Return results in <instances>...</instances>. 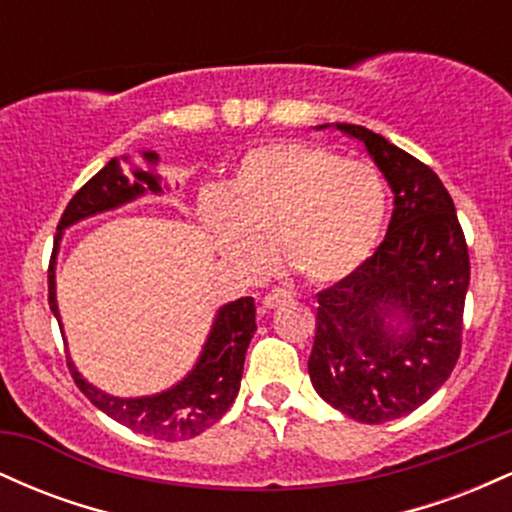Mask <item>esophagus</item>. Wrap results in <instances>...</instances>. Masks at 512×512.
<instances>
[{"instance_id":"obj_1","label":"esophagus","mask_w":512,"mask_h":512,"mask_svg":"<svg viewBox=\"0 0 512 512\" xmlns=\"http://www.w3.org/2000/svg\"><path fill=\"white\" fill-rule=\"evenodd\" d=\"M289 301H291V293L289 291L274 289V291H269L267 296L262 298V308L264 310H274V308H279V305H284V303H289Z\"/></svg>"}]
</instances>
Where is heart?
<instances>
[{"label":"heart","instance_id":"obj_1","mask_svg":"<svg viewBox=\"0 0 512 512\" xmlns=\"http://www.w3.org/2000/svg\"><path fill=\"white\" fill-rule=\"evenodd\" d=\"M387 187L370 163L346 161L320 144L281 142L252 151L209 195L204 223L221 255L245 272L281 260L310 284H337L378 248Z\"/></svg>","mask_w":512,"mask_h":512}]
</instances>
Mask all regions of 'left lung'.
<instances>
[{"label": "left lung", "instance_id": "8db88e82", "mask_svg": "<svg viewBox=\"0 0 512 512\" xmlns=\"http://www.w3.org/2000/svg\"><path fill=\"white\" fill-rule=\"evenodd\" d=\"M334 127L366 146L395 209L373 257L317 293L308 373L334 409L385 424L419 409L460 358L469 252L452 197L426 163L361 125Z\"/></svg>", "mask_w": 512, "mask_h": 512}]
</instances>
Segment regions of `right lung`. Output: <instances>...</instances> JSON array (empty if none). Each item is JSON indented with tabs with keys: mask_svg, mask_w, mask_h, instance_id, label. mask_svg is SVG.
Listing matches in <instances>:
<instances>
[{
	"mask_svg": "<svg viewBox=\"0 0 512 512\" xmlns=\"http://www.w3.org/2000/svg\"><path fill=\"white\" fill-rule=\"evenodd\" d=\"M142 161L146 168L134 166L129 156L113 158L98 170L91 180L81 187L72 197V202L64 209L60 226H57L55 252H52L48 269V301L52 315L57 317L62 327L60 308H57V284H55V255L60 250V240L69 226L91 219V216L113 211L117 207L151 195H163L168 185L156 173L158 154L156 151H142ZM122 162L133 166V175L127 176L121 168ZM255 298L245 296L238 301L221 305L216 310L211 330L207 334L202 351H199L197 363L192 366L185 378L178 380L168 390L156 392V395L144 397H115L108 392L98 390L74 366L69 358V373L79 390L96 404L103 414L115 419L117 424L132 428V431L144 433V436L156 440H190L214 426L216 421L231 409L233 399L238 397L240 378H243L245 351H248L252 334H255ZM64 334V332H62Z\"/></svg>",
	"mask_w": 512,
	"mask_h": 512,
	"instance_id": "1",
	"label": "right lung"
}]
</instances>
